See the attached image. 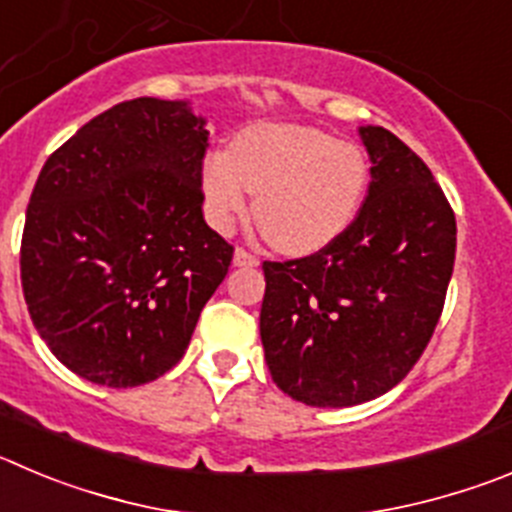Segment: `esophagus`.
Instances as JSON below:
<instances>
[{"instance_id": "obj_1", "label": "esophagus", "mask_w": 512, "mask_h": 512, "mask_svg": "<svg viewBox=\"0 0 512 512\" xmlns=\"http://www.w3.org/2000/svg\"><path fill=\"white\" fill-rule=\"evenodd\" d=\"M232 262H234V267H257V265H260V260H257L252 252L242 250V247H237V250H234Z\"/></svg>"}]
</instances>
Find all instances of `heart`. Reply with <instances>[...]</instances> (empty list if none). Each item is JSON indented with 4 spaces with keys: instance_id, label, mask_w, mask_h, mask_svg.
I'll return each mask as SVG.
<instances>
[{
    "instance_id": "1",
    "label": "heart",
    "mask_w": 512,
    "mask_h": 512,
    "mask_svg": "<svg viewBox=\"0 0 512 512\" xmlns=\"http://www.w3.org/2000/svg\"><path fill=\"white\" fill-rule=\"evenodd\" d=\"M369 189V161L356 143L298 123H255L234 136L229 154L202 166L207 219L229 229L255 194V219L288 255L336 242L353 224Z\"/></svg>"
}]
</instances>
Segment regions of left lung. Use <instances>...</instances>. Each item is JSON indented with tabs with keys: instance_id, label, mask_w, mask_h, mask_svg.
Here are the masks:
<instances>
[{
	"instance_id": "1",
	"label": "left lung",
	"mask_w": 512,
	"mask_h": 512,
	"mask_svg": "<svg viewBox=\"0 0 512 512\" xmlns=\"http://www.w3.org/2000/svg\"><path fill=\"white\" fill-rule=\"evenodd\" d=\"M358 136L371 184L351 227L315 255L262 265L267 369L308 407L394 389L427 348L455 267V214L427 164L386 128Z\"/></svg>"
}]
</instances>
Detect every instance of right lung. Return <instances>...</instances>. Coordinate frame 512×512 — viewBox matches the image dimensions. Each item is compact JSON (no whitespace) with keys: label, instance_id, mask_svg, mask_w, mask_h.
<instances>
[{"label":"right lung","instance_id":"1","mask_svg":"<svg viewBox=\"0 0 512 512\" xmlns=\"http://www.w3.org/2000/svg\"><path fill=\"white\" fill-rule=\"evenodd\" d=\"M207 118L189 100L133 98L45 161L22 234L37 333L83 379L128 389L184 356L232 247L204 222Z\"/></svg>","mask_w":512,"mask_h":512}]
</instances>
